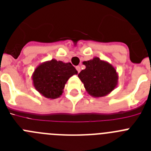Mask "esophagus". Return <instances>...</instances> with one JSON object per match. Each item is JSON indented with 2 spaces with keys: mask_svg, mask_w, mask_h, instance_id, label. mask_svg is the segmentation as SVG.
Masks as SVG:
<instances>
[{
  "mask_svg": "<svg viewBox=\"0 0 151 151\" xmlns=\"http://www.w3.org/2000/svg\"><path fill=\"white\" fill-rule=\"evenodd\" d=\"M76 70L78 71V73H80V71H81V68H80L79 66H76Z\"/></svg>",
  "mask_w": 151,
  "mask_h": 151,
  "instance_id": "1",
  "label": "esophagus"
}]
</instances>
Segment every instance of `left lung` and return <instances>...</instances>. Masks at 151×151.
Listing matches in <instances>:
<instances>
[{
    "label": "left lung",
    "mask_w": 151,
    "mask_h": 151,
    "mask_svg": "<svg viewBox=\"0 0 151 151\" xmlns=\"http://www.w3.org/2000/svg\"><path fill=\"white\" fill-rule=\"evenodd\" d=\"M85 69L80 72L78 78L84 84L88 94L94 97L107 95L118 85V73L110 63L95 57L84 61Z\"/></svg>",
    "instance_id": "1"
}]
</instances>
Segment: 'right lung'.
Here are the masks:
<instances>
[{"mask_svg":"<svg viewBox=\"0 0 151 151\" xmlns=\"http://www.w3.org/2000/svg\"><path fill=\"white\" fill-rule=\"evenodd\" d=\"M77 74L78 71L70 63L52 59L38 65L32 73V78L35 88L41 95L56 99L62 95L69 78Z\"/></svg>","mask_w":151,"mask_h":151,"instance_id":"1","label":"right lung"}]
</instances>
